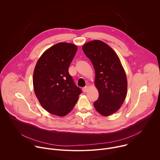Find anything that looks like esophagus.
Returning <instances> with one entry per match:
<instances>
[{
	"instance_id": "1",
	"label": "esophagus",
	"mask_w": 160,
	"mask_h": 160,
	"mask_svg": "<svg viewBox=\"0 0 160 160\" xmlns=\"http://www.w3.org/2000/svg\"><path fill=\"white\" fill-rule=\"evenodd\" d=\"M83 92H87V91H88V87H87V86L84 87L83 88Z\"/></svg>"
}]
</instances>
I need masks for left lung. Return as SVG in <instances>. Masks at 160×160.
<instances>
[{
    "label": "left lung",
    "instance_id": "obj_1",
    "mask_svg": "<svg viewBox=\"0 0 160 160\" xmlns=\"http://www.w3.org/2000/svg\"><path fill=\"white\" fill-rule=\"evenodd\" d=\"M95 70L94 84L99 98L94 103L96 111L104 117L116 112L127 94V80L119 57L105 42L95 40L82 46Z\"/></svg>",
    "mask_w": 160,
    "mask_h": 160
}]
</instances>
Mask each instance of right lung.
Wrapping results in <instances>:
<instances>
[{
  "label": "right lung",
  "instance_id": "obj_1",
  "mask_svg": "<svg viewBox=\"0 0 160 160\" xmlns=\"http://www.w3.org/2000/svg\"><path fill=\"white\" fill-rule=\"evenodd\" d=\"M77 49L73 43H58L45 51L35 65L34 92L42 108L52 115H68L82 92L68 73Z\"/></svg>",
  "mask_w": 160,
  "mask_h": 160
}]
</instances>
